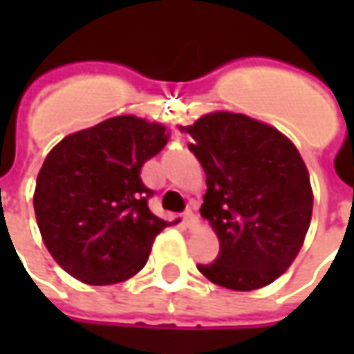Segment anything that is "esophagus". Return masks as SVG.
I'll return each instance as SVG.
<instances>
[{
	"instance_id": "34e87169",
	"label": "esophagus",
	"mask_w": 354,
	"mask_h": 354,
	"mask_svg": "<svg viewBox=\"0 0 354 354\" xmlns=\"http://www.w3.org/2000/svg\"><path fill=\"white\" fill-rule=\"evenodd\" d=\"M184 223L189 227V230H192V227H195V225L199 223V220H197V216L193 214L192 210H187V212L184 214Z\"/></svg>"
}]
</instances>
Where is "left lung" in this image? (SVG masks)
<instances>
[{"mask_svg": "<svg viewBox=\"0 0 354 354\" xmlns=\"http://www.w3.org/2000/svg\"><path fill=\"white\" fill-rule=\"evenodd\" d=\"M180 131L193 138L189 149L207 174L201 216L222 250L199 271L237 292L271 284L294 263L311 223V180L297 147L271 124L233 111H210Z\"/></svg>", "mask_w": 354, "mask_h": 354, "instance_id": "1", "label": "left lung"}]
</instances>
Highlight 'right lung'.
<instances>
[{
  "label": "right lung",
  "instance_id": "add662e5",
  "mask_svg": "<svg viewBox=\"0 0 354 354\" xmlns=\"http://www.w3.org/2000/svg\"><path fill=\"white\" fill-rule=\"evenodd\" d=\"M169 131L136 115L109 117L53 147L37 174L34 210L50 256L73 279L104 286L146 266L170 223L155 216L140 170Z\"/></svg>",
  "mask_w": 354,
  "mask_h": 354
}]
</instances>
